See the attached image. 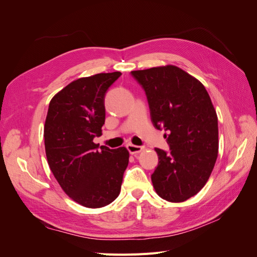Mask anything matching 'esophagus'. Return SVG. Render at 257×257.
<instances>
[{"label": "esophagus", "instance_id": "34e87169", "mask_svg": "<svg viewBox=\"0 0 257 257\" xmlns=\"http://www.w3.org/2000/svg\"><path fill=\"white\" fill-rule=\"evenodd\" d=\"M126 148H127L128 152H130L131 154H134V155L138 154L139 152H142V151L144 150V147L135 146V145H133V144H128V145L126 146Z\"/></svg>", "mask_w": 257, "mask_h": 257}]
</instances>
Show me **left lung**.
Masks as SVG:
<instances>
[{
  "label": "left lung",
  "mask_w": 257,
  "mask_h": 257,
  "mask_svg": "<svg viewBox=\"0 0 257 257\" xmlns=\"http://www.w3.org/2000/svg\"><path fill=\"white\" fill-rule=\"evenodd\" d=\"M132 75L143 85L155 128L170 153L159 148V164L151 176L158 195L182 203L204 188L219 153L217 115L204 84L175 65L157 66Z\"/></svg>",
  "instance_id": "obj_1"
}]
</instances>
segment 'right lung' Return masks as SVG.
I'll list each match as a JSON object with an SVG mask.
<instances>
[{"label": "right lung", "instance_id": "add662e5", "mask_svg": "<svg viewBox=\"0 0 257 257\" xmlns=\"http://www.w3.org/2000/svg\"><path fill=\"white\" fill-rule=\"evenodd\" d=\"M120 72L82 77L59 91L50 103L44 126L48 165L66 195L87 208L109 205L119 196L130 153L125 147L98 148L104 98Z\"/></svg>", "mask_w": 257, "mask_h": 257}]
</instances>
